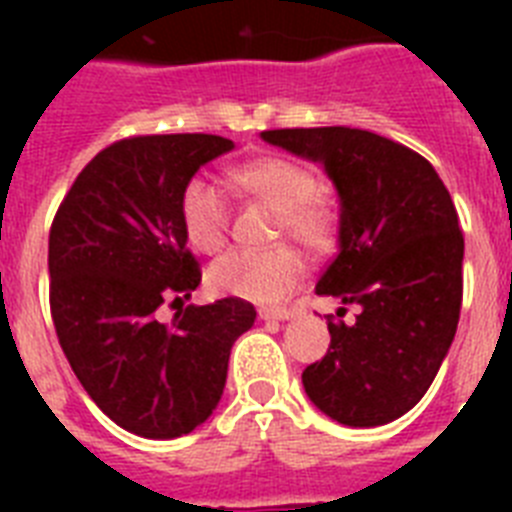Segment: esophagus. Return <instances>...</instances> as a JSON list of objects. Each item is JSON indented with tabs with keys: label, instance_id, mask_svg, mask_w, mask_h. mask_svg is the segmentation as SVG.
Segmentation results:
<instances>
[{
	"label": "esophagus",
	"instance_id": "34e87169",
	"mask_svg": "<svg viewBox=\"0 0 512 512\" xmlns=\"http://www.w3.org/2000/svg\"><path fill=\"white\" fill-rule=\"evenodd\" d=\"M295 315V310H287V307H261L259 318L261 320H289Z\"/></svg>",
	"mask_w": 512,
	"mask_h": 512
}]
</instances>
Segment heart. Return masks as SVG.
Wrapping results in <instances>:
<instances>
[{
    "instance_id": "b5f03b06",
    "label": "heart",
    "mask_w": 512,
    "mask_h": 512,
    "mask_svg": "<svg viewBox=\"0 0 512 512\" xmlns=\"http://www.w3.org/2000/svg\"><path fill=\"white\" fill-rule=\"evenodd\" d=\"M233 182L253 200L277 212L279 233L310 251H325L336 235V215L318 194L305 166L279 156L253 158L235 166ZM182 220L194 248L215 253L228 241V202L207 179H192L182 194ZM305 274V261L292 246L266 251H230L210 266L212 292L251 302H279Z\"/></svg>"
}]
</instances>
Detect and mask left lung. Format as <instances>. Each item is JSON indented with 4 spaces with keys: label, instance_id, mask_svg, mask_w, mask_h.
<instances>
[{
    "label": "left lung",
    "instance_id": "1",
    "mask_svg": "<svg viewBox=\"0 0 512 512\" xmlns=\"http://www.w3.org/2000/svg\"><path fill=\"white\" fill-rule=\"evenodd\" d=\"M261 140L323 166L341 205L338 256L315 292L359 315L328 318V354L302 372L307 397L351 428L392 423L428 392L459 325L464 235L449 189L420 153L369 130H264Z\"/></svg>",
    "mask_w": 512,
    "mask_h": 512
}]
</instances>
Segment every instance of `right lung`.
I'll list each match as a JSON object with an SVG mask.
<instances>
[{
  "mask_svg": "<svg viewBox=\"0 0 512 512\" xmlns=\"http://www.w3.org/2000/svg\"><path fill=\"white\" fill-rule=\"evenodd\" d=\"M235 143L220 135H138L99 151L63 197L48 241L51 315L76 379L120 428L179 438L223 397L235 338L256 320L225 297L158 320L200 287L182 194Z\"/></svg>",
  "mask_w": 512,
  "mask_h": 512,
  "instance_id": "right-lung-1",
  "label": "right lung"
}]
</instances>
